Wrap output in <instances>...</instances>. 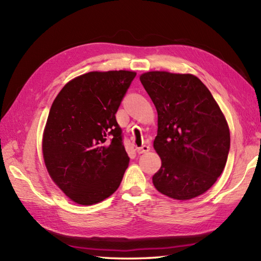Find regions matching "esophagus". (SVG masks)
<instances>
[{
  "mask_svg": "<svg viewBox=\"0 0 261 261\" xmlns=\"http://www.w3.org/2000/svg\"><path fill=\"white\" fill-rule=\"evenodd\" d=\"M137 152L139 153V154H141V153H146V152H148L149 150H150V146H148V145H143L142 147H138L137 149Z\"/></svg>",
  "mask_w": 261,
  "mask_h": 261,
  "instance_id": "34e87169",
  "label": "esophagus"
}]
</instances>
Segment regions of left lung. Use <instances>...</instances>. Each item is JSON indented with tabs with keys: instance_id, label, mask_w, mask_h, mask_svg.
Listing matches in <instances>:
<instances>
[{
	"instance_id": "8db88e82",
	"label": "left lung",
	"mask_w": 261,
	"mask_h": 261,
	"mask_svg": "<svg viewBox=\"0 0 261 261\" xmlns=\"http://www.w3.org/2000/svg\"><path fill=\"white\" fill-rule=\"evenodd\" d=\"M143 87L158 113L153 148L162 167L152 176L164 195L187 201L213 186L225 167L230 130L208 88L192 74L147 71Z\"/></svg>"
}]
</instances>
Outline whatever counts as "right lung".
Instances as JSON below:
<instances>
[{
  "instance_id": "add662e5",
  "label": "right lung",
  "mask_w": 261,
  "mask_h": 261,
  "mask_svg": "<svg viewBox=\"0 0 261 261\" xmlns=\"http://www.w3.org/2000/svg\"><path fill=\"white\" fill-rule=\"evenodd\" d=\"M136 75L90 71L69 81L54 99L42 135L43 162L77 204L102 202L121 184L130 158L115 113Z\"/></svg>"
}]
</instances>
